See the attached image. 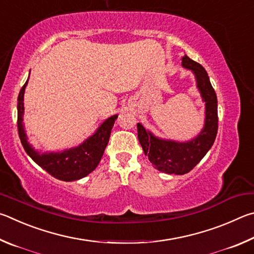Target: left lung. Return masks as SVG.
<instances>
[{"instance_id":"8db88e82","label":"left lung","mask_w":254,"mask_h":254,"mask_svg":"<svg viewBox=\"0 0 254 254\" xmlns=\"http://www.w3.org/2000/svg\"><path fill=\"white\" fill-rule=\"evenodd\" d=\"M182 65L192 70L196 79L197 88L205 102V123L201 132L189 141H174L158 138L141 124H137L138 140L145 155L156 170L167 174L184 175L201 162L214 144L217 134V98L210 78L203 66L190 59L182 58Z\"/></svg>"}]
</instances>
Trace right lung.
Returning a JSON list of instances; mask_svg holds the SVG:
<instances>
[{
    "label": "right lung",
    "mask_w": 254,
    "mask_h": 254,
    "mask_svg": "<svg viewBox=\"0 0 254 254\" xmlns=\"http://www.w3.org/2000/svg\"><path fill=\"white\" fill-rule=\"evenodd\" d=\"M28 80L20 90L17 97V131L26 154L48 172L51 176L64 182L77 181L90 174L98 166L104 155L105 148L109 141L110 132L115 120L118 116L114 115L102 123L95 134L89 137L77 147L65 149L57 153H41L35 150L28 141L24 131L23 114H24V91Z\"/></svg>",
    "instance_id": "add662e5"
}]
</instances>
